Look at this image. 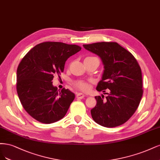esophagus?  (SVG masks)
<instances>
[{
    "instance_id": "34e87169",
    "label": "esophagus",
    "mask_w": 160,
    "mask_h": 160,
    "mask_svg": "<svg viewBox=\"0 0 160 160\" xmlns=\"http://www.w3.org/2000/svg\"><path fill=\"white\" fill-rule=\"evenodd\" d=\"M86 96L84 94H83L82 93H78L76 94V98L78 99H82L84 98Z\"/></svg>"
}]
</instances>
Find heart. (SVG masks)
Here are the masks:
<instances>
[{
    "label": "heart",
    "mask_w": 160,
    "mask_h": 160,
    "mask_svg": "<svg viewBox=\"0 0 160 160\" xmlns=\"http://www.w3.org/2000/svg\"><path fill=\"white\" fill-rule=\"evenodd\" d=\"M74 85L77 88L83 92H88L90 89V85L89 82L84 80H77L74 82Z\"/></svg>",
    "instance_id": "obj_1"
}]
</instances>
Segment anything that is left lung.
<instances>
[{
	"label": "left lung",
	"instance_id": "obj_1",
	"mask_svg": "<svg viewBox=\"0 0 160 160\" xmlns=\"http://www.w3.org/2000/svg\"><path fill=\"white\" fill-rule=\"evenodd\" d=\"M85 49L100 56L104 73L96 90L109 89L104 96H95L96 106L91 115L97 123L106 128L120 126L134 114L143 95L142 70L129 51L114 42L84 44Z\"/></svg>",
	"mask_w": 160,
	"mask_h": 160
}]
</instances>
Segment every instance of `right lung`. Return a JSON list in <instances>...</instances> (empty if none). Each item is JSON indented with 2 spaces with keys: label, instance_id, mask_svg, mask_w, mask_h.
Wrapping results in <instances>:
<instances>
[{
  "label": "right lung",
  "instance_id": "1",
  "mask_svg": "<svg viewBox=\"0 0 160 160\" xmlns=\"http://www.w3.org/2000/svg\"><path fill=\"white\" fill-rule=\"evenodd\" d=\"M81 47L59 42L36 45L20 62L17 72V90L24 109L35 120L51 123L66 115L75 98L68 89L53 86L55 75L63 72L66 61Z\"/></svg>",
  "mask_w": 160,
  "mask_h": 160
}]
</instances>
